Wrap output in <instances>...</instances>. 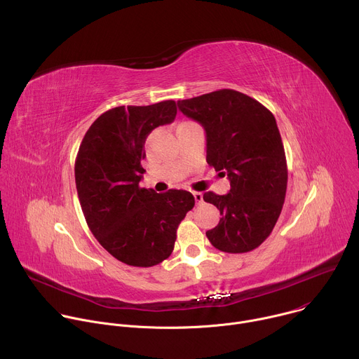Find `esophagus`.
<instances>
[{"label": "esophagus", "mask_w": 359, "mask_h": 359, "mask_svg": "<svg viewBox=\"0 0 359 359\" xmlns=\"http://www.w3.org/2000/svg\"><path fill=\"white\" fill-rule=\"evenodd\" d=\"M193 196H194V200H196L197 204H201V203H203V194H201L200 191H194Z\"/></svg>", "instance_id": "obj_1"}]
</instances>
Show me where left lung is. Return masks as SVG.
Returning a JSON list of instances; mask_svg holds the SVG:
<instances>
[{
  "label": "left lung",
  "mask_w": 359,
  "mask_h": 359,
  "mask_svg": "<svg viewBox=\"0 0 359 359\" xmlns=\"http://www.w3.org/2000/svg\"><path fill=\"white\" fill-rule=\"evenodd\" d=\"M177 107L206 130L208 163L230 180L227 194H203L222 215L208 238L231 254L257 248L271 234L287 191L285 151L274 115L234 89L183 99Z\"/></svg>",
  "instance_id": "left-lung-1"
}]
</instances>
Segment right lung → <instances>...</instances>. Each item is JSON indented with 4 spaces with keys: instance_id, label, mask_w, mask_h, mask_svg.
<instances>
[{
    "instance_id": "1",
    "label": "right lung",
    "mask_w": 359,
    "mask_h": 359,
    "mask_svg": "<svg viewBox=\"0 0 359 359\" xmlns=\"http://www.w3.org/2000/svg\"><path fill=\"white\" fill-rule=\"evenodd\" d=\"M175 100L118 107L102 114L85 133L75 161V183L89 230L128 266L151 267L172 254L176 231L193 209L190 191L156 193L139 186L149 133L175 121Z\"/></svg>"
}]
</instances>
